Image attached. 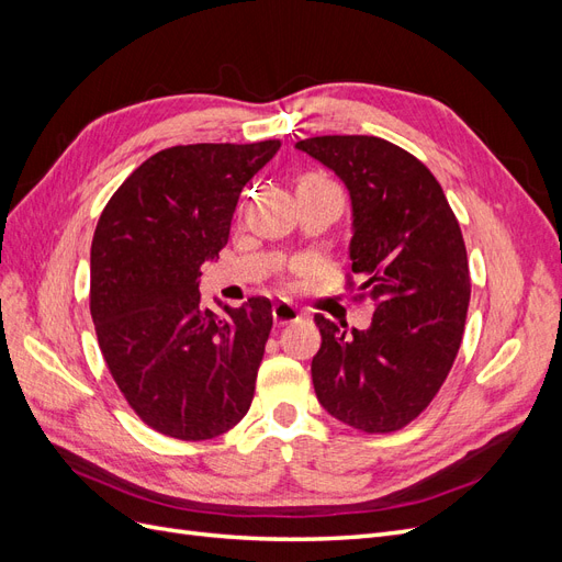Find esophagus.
Here are the masks:
<instances>
[{"instance_id":"esophagus-1","label":"esophagus","mask_w":562,"mask_h":562,"mask_svg":"<svg viewBox=\"0 0 562 562\" xmlns=\"http://www.w3.org/2000/svg\"><path fill=\"white\" fill-rule=\"evenodd\" d=\"M271 316H274L277 326H288V323H295L302 318V312L291 302H277L274 310H271Z\"/></svg>"}]
</instances>
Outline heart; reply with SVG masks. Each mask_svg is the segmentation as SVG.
<instances>
[{"instance_id": "heart-1", "label": "heart", "mask_w": 562, "mask_h": 562, "mask_svg": "<svg viewBox=\"0 0 562 562\" xmlns=\"http://www.w3.org/2000/svg\"><path fill=\"white\" fill-rule=\"evenodd\" d=\"M302 182H326V180H321V178H316V176H307ZM302 182H300V184H302Z\"/></svg>"}]
</instances>
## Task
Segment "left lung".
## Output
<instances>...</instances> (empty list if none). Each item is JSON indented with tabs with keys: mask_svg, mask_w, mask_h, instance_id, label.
<instances>
[{
	"mask_svg": "<svg viewBox=\"0 0 562 562\" xmlns=\"http://www.w3.org/2000/svg\"><path fill=\"white\" fill-rule=\"evenodd\" d=\"M295 147L349 190L351 271L375 310L366 330L314 316L316 398L366 434L403 429L438 394L462 345L471 297L462 229L429 168L394 143L318 135Z\"/></svg>",
	"mask_w": 562,
	"mask_h": 562,
	"instance_id": "1",
	"label": "left lung"
}]
</instances>
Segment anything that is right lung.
<instances>
[{
	"label": "right lung",
	"mask_w": 562,
	"mask_h": 562,
	"mask_svg": "<svg viewBox=\"0 0 562 562\" xmlns=\"http://www.w3.org/2000/svg\"><path fill=\"white\" fill-rule=\"evenodd\" d=\"M279 140L157 151L112 194L91 244L100 351L147 427L180 440L229 431L248 413L271 330V302L217 318L201 304V265L229 239L244 184ZM220 304V302H217Z\"/></svg>",
	"instance_id": "add662e5"
}]
</instances>
